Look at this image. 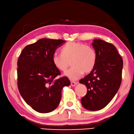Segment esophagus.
<instances>
[{
    "label": "esophagus",
    "mask_w": 134,
    "mask_h": 134,
    "mask_svg": "<svg viewBox=\"0 0 134 134\" xmlns=\"http://www.w3.org/2000/svg\"><path fill=\"white\" fill-rule=\"evenodd\" d=\"M77 84V82H75V81H71V85L73 87H75L76 85Z\"/></svg>",
    "instance_id": "esophagus-1"
}]
</instances>
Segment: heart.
<instances>
[{
  "label": "heart",
  "instance_id": "b5f03b06",
  "mask_svg": "<svg viewBox=\"0 0 134 134\" xmlns=\"http://www.w3.org/2000/svg\"><path fill=\"white\" fill-rule=\"evenodd\" d=\"M97 53L92 47L80 42H69L60 49V54L52 57V63L58 70L64 72L69 66L71 67L65 75L71 80H76L83 75L88 73L97 63Z\"/></svg>",
  "mask_w": 134,
  "mask_h": 134
}]
</instances>
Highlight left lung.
Listing matches in <instances>:
<instances>
[{
    "label": "left lung",
    "mask_w": 134,
    "mask_h": 134,
    "mask_svg": "<svg viewBox=\"0 0 134 134\" xmlns=\"http://www.w3.org/2000/svg\"><path fill=\"white\" fill-rule=\"evenodd\" d=\"M92 44L97 53V63L91 73L79 82L87 88V94L81 99L82 105L88 110L97 111L108 104L119 90L123 62L111 43L95 39Z\"/></svg>",
    "instance_id": "8db88e82"
}]
</instances>
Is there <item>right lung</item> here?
I'll list each match as a JSON object with an SVG mask.
<instances>
[{
  "mask_svg": "<svg viewBox=\"0 0 134 134\" xmlns=\"http://www.w3.org/2000/svg\"><path fill=\"white\" fill-rule=\"evenodd\" d=\"M63 40L42 38L23 49L17 61V87L21 97L35 111L47 113L57 108L63 87L70 85L52 63L58 47Z\"/></svg>",
  "mask_w": 134,
  "mask_h": 134,
  "instance_id": "right-lung-1",
  "label": "right lung"
}]
</instances>
